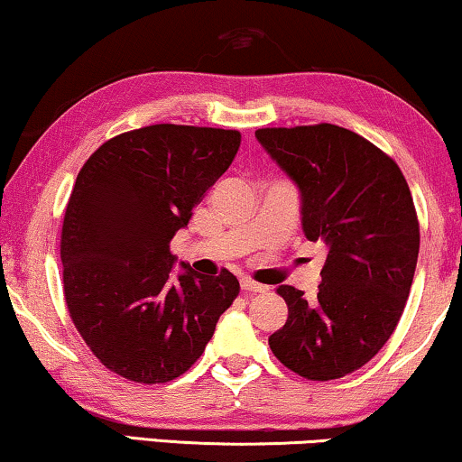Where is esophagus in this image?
Masks as SVG:
<instances>
[{
    "label": "esophagus",
    "instance_id": "34e87169",
    "mask_svg": "<svg viewBox=\"0 0 462 462\" xmlns=\"http://www.w3.org/2000/svg\"><path fill=\"white\" fill-rule=\"evenodd\" d=\"M239 286L245 294H256V292H267V286H263V283H256L248 280V277H242V282H239Z\"/></svg>",
    "mask_w": 462,
    "mask_h": 462
}]
</instances>
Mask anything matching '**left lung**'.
<instances>
[{
  "label": "left lung",
  "mask_w": 462,
  "mask_h": 462,
  "mask_svg": "<svg viewBox=\"0 0 462 462\" xmlns=\"http://www.w3.org/2000/svg\"><path fill=\"white\" fill-rule=\"evenodd\" d=\"M258 143L300 191L302 231L328 254L318 294L280 286L288 319L269 337L280 362L309 381L368 364L406 307L420 233L402 170L334 124L261 128Z\"/></svg>",
  "instance_id": "1"
}]
</instances>
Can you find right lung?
<instances>
[{"instance_id":"add662e5","label":"right lung","mask_w":462,"mask_h":462,"mask_svg":"<svg viewBox=\"0 0 462 462\" xmlns=\"http://www.w3.org/2000/svg\"><path fill=\"white\" fill-rule=\"evenodd\" d=\"M237 130L155 124L124 132L79 170L60 233L75 328L105 368L134 383L179 378L239 294L231 271L199 275L170 242L231 166Z\"/></svg>"}]
</instances>
